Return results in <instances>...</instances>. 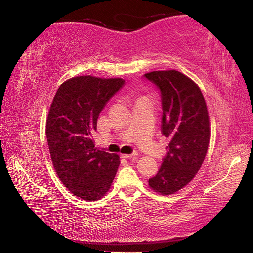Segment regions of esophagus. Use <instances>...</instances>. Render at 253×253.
Wrapping results in <instances>:
<instances>
[{
  "label": "esophagus",
  "instance_id": "obj_1",
  "mask_svg": "<svg viewBox=\"0 0 253 253\" xmlns=\"http://www.w3.org/2000/svg\"><path fill=\"white\" fill-rule=\"evenodd\" d=\"M122 156H123V158H125V159H131V158H136V156H137V153L136 152H133V153H130V154H122Z\"/></svg>",
  "mask_w": 253,
  "mask_h": 253
}]
</instances>
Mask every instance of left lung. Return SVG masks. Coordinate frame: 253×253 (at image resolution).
Here are the masks:
<instances>
[{
    "label": "left lung",
    "instance_id": "obj_1",
    "mask_svg": "<svg viewBox=\"0 0 253 253\" xmlns=\"http://www.w3.org/2000/svg\"><path fill=\"white\" fill-rule=\"evenodd\" d=\"M160 90L162 133L170 138L167 153L157 175L149 178L156 192L172 194L200 170L209 145V117L199 86L176 70L145 73Z\"/></svg>",
    "mask_w": 253,
    "mask_h": 253
}]
</instances>
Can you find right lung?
<instances>
[{
	"instance_id": "1",
	"label": "right lung",
	"mask_w": 253,
	"mask_h": 253,
	"mask_svg": "<svg viewBox=\"0 0 253 253\" xmlns=\"http://www.w3.org/2000/svg\"><path fill=\"white\" fill-rule=\"evenodd\" d=\"M124 84L120 78H71L60 86L48 112L46 136L55 172L83 200L102 199L117 174L120 157L95 148L92 132L101 111Z\"/></svg>"
}]
</instances>
